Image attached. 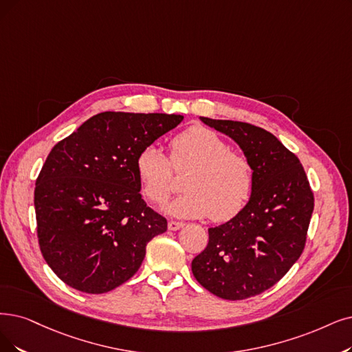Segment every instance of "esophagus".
Listing matches in <instances>:
<instances>
[{
    "mask_svg": "<svg viewBox=\"0 0 352 352\" xmlns=\"http://www.w3.org/2000/svg\"><path fill=\"white\" fill-rule=\"evenodd\" d=\"M184 225H185L184 222H179V221H168L167 228H168V231H177L184 227Z\"/></svg>",
    "mask_w": 352,
    "mask_h": 352,
    "instance_id": "1",
    "label": "esophagus"
}]
</instances>
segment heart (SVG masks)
I'll return each mask as SVG.
<instances>
[{"mask_svg":"<svg viewBox=\"0 0 352 352\" xmlns=\"http://www.w3.org/2000/svg\"><path fill=\"white\" fill-rule=\"evenodd\" d=\"M190 168L184 195L164 209L180 218L223 222L241 212L254 188V170L244 154L232 151L215 131L192 127L175 135L170 159L157 144L144 146L135 159L142 190L151 202L162 204L175 189V170Z\"/></svg>","mask_w":352,"mask_h":352,"instance_id":"b5f03b06","label":"heart"}]
</instances>
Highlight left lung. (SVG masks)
Masks as SVG:
<instances>
[{"label":"left lung","instance_id":"1","mask_svg":"<svg viewBox=\"0 0 352 352\" xmlns=\"http://www.w3.org/2000/svg\"><path fill=\"white\" fill-rule=\"evenodd\" d=\"M201 121L241 147L254 188L240 214L208 230V245L193 258L192 273L215 296L243 300L274 286L299 260L314 193L299 159L272 133L240 121Z\"/></svg>","mask_w":352,"mask_h":352}]
</instances>
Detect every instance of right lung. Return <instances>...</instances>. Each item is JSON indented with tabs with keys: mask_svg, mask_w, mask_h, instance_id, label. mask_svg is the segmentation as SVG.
Listing matches in <instances>:
<instances>
[{
	"mask_svg": "<svg viewBox=\"0 0 352 352\" xmlns=\"http://www.w3.org/2000/svg\"><path fill=\"white\" fill-rule=\"evenodd\" d=\"M184 116L96 114L56 144L36 180L40 251L62 282L100 294L142 265L167 221L142 199L135 159Z\"/></svg>",
	"mask_w": 352,
	"mask_h": 352,
	"instance_id": "obj_1",
	"label": "right lung"
}]
</instances>
